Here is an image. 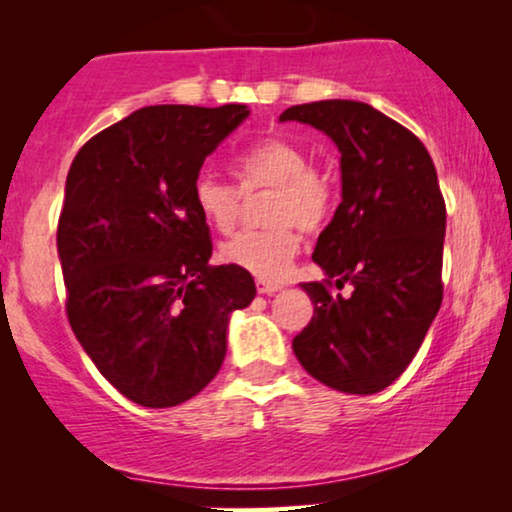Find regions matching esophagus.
Returning <instances> with one entry per match:
<instances>
[{"instance_id": "obj_1", "label": "esophagus", "mask_w": 512, "mask_h": 512, "mask_svg": "<svg viewBox=\"0 0 512 512\" xmlns=\"http://www.w3.org/2000/svg\"><path fill=\"white\" fill-rule=\"evenodd\" d=\"M256 286H258V293H263V296H272V293L282 291V284L270 282V279H258Z\"/></svg>"}]
</instances>
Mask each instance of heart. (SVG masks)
Masks as SVG:
<instances>
[{
    "label": "heart",
    "instance_id": "heart-1",
    "mask_svg": "<svg viewBox=\"0 0 512 512\" xmlns=\"http://www.w3.org/2000/svg\"><path fill=\"white\" fill-rule=\"evenodd\" d=\"M235 186L221 181L212 172H202L193 181V205L207 226L230 233L242 212V193L268 191L265 230L240 233L221 247V258L230 265L261 279H279L300 251V233L324 223L331 207V188L317 172H312L307 153L286 139H265L244 151L233 163Z\"/></svg>",
    "mask_w": 512,
    "mask_h": 512
}]
</instances>
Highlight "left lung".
Wrapping results in <instances>:
<instances>
[{"label": "left lung", "instance_id": "8db88e82", "mask_svg": "<svg viewBox=\"0 0 512 512\" xmlns=\"http://www.w3.org/2000/svg\"><path fill=\"white\" fill-rule=\"evenodd\" d=\"M279 121L312 125L338 146L342 202L312 261L338 289L352 286L349 296H331L326 284H300L314 314L293 354L326 387L377 394L410 366L443 303L436 167L410 130L366 102L300 104Z\"/></svg>", "mask_w": 512, "mask_h": 512}]
</instances>
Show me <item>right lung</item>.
I'll return each instance as SVG.
<instances>
[{"label":"right lung","instance_id":"add662e5","mask_svg":"<svg viewBox=\"0 0 512 512\" xmlns=\"http://www.w3.org/2000/svg\"><path fill=\"white\" fill-rule=\"evenodd\" d=\"M247 104L132 111L76 153L58 221L69 326L132 403L172 408L219 373L230 314L256 296L237 265H209L193 181Z\"/></svg>","mask_w":512,"mask_h":512}]
</instances>
